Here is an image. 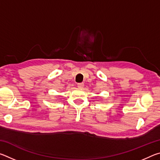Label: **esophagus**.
I'll use <instances>...</instances> for the list:
<instances>
[{"label":"esophagus","instance_id":"obj_1","mask_svg":"<svg viewBox=\"0 0 160 160\" xmlns=\"http://www.w3.org/2000/svg\"><path fill=\"white\" fill-rule=\"evenodd\" d=\"M78 88H83V87H84V83H82V82H80V83H78Z\"/></svg>","mask_w":160,"mask_h":160}]
</instances>
